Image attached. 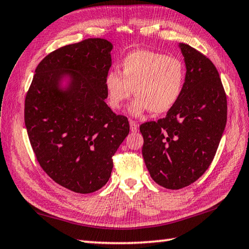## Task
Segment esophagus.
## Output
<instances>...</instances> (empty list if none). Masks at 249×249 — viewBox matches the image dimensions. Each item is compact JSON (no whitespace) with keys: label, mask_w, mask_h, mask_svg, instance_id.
<instances>
[{"label":"esophagus","mask_w":249,"mask_h":249,"mask_svg":"<svg viewBox=\"0 0 249 249\" xmlns=\"http://www.w3.org/2000/svg\"><path fill=\"white\" fill-rule=\"evenodd\" d=\"M129 126H130V129H132V132H137L138 130V124L135 122L134 120H129Z\"/></svg>","instance_id":"esophagus-1"}]
</instances>
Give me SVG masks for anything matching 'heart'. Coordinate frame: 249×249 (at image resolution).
<instances>
[{
  "mask_svg": "<svg viewBox=\"0 0 249 249\" xmlns=\"http://www.w3.org/2000/svg\"><path fill=\"white\" fill-rule=\"evenodd\" d=\"M121 73L109 71L104 87L109 107L120 109L130 95H136L129 112L140 115L149 111L159 115L178 102L183 91L185 69L180 59L161 53L138 49L122 59Z\"/></svg>",
  "mask_w": 249,
  "mask_h": 249,
  "instance_id": "1",
  "label": "heart"
}]
</instances>
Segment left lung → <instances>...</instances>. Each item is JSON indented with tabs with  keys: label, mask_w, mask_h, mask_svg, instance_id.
I'll use <instances>...</instances> for the list:
<instances>
[{
	"label": "left lung",
	"mask_w": 249,
	"mask_h": 249,
	"mask_svg": "<svg viewBox=\"0 0 249 249\" xmlns=\"http://www.w3.org/2000/svg\"><path fill=\"white\" fill-rule=\"evenodd\" d=\"M179 46L187 67L180 99L166 117L140 126L150 177L171 190L193 183L206 171L227 120L226 93L215 66L191 46Z\"/></svg>",
	"instance_id": "left-lung-1"
}]
</instances>
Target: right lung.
<instances>
[{
  "label": "right lung",
  "mask_w": 249,
  "mask_h": 249,
  "mask_svg": "<svg viewBox=\"0 0 249 249\" xmlns=\"http://www.w3.org/2000/svg\"><path fill=\"white\" fill-rule=\"evenodd\" d=\"M112 44L88 38L39 62L25 98L24 119L37 161L54 182L91 193L107 182L112 157L129 133L127 117L105 103ZM64 75L70 86L60 89Z\"/></svg>",
  "instance_id": "right-lung-1"
}]
</instances>
